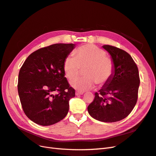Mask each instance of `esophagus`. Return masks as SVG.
<instances>
[{
    "label": "esophagus",
    "mask_w": 156,
    "mask_h": 156,
    "mask_svg": "<svg viewBox=\"0 0 156 156\" xmlns=\"http://www.w3.org/2000/svg\"><path fill=\"white\" fill-rule=\"evenodd\" d=\"M83 92L82 91H76V95H82L83 94Z\"/></svg>",
    "instance_id": "1"
}]
</instances>
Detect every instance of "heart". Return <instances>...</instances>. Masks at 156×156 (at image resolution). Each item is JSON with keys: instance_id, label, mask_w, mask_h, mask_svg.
Segmentation results:
<instances>
[{"instance_id": "b5f03b06", "label": "heart", "mask_w": 156, "mask_h": 156, "mask_svg": "<svg viewBox=\"0 0 156 156\" xmlns=\"http://www.w3.org/2000/svg\"><path fill=\"white\" fill-rule=\"evenodd\" d=\"M85 69V77L76 78L70 81V85L78 90L85 91L95 86V83L102 86L112 77L114 71L113 60L106 56V52L92 44H86L78 48L74 55L66 57L63 70L66 77L73 79Z\"/></svg>"}]
</instances>
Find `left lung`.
I'll return each mask as SVG.
<instances>
[{"mask_svg": "<svg viewBox=\"0 0 156 156\" xmlns=\"http://www.w3.org/2000/svg\"><path fill=\"white\" fill-rule=\"evenodd\" d=\"M103 48L114 61V71L109 80L95 93L87 110L98 121L115 122L126 118L136 103L140 85L139 70L126 51L110 45Z\"/></svg>", "mask_w": 156, "mask_h": 156, "instance_id": "1", "label": "left lung"}]
</instances>
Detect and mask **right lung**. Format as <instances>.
Returning <instances> with one entry per match:
<instances>
[{"instance_id":"1","label":"right lung","mask_w":156,"mask_h":156,"mask_svg":"<svg viewBox=\"0 0 156 156\" xmlns=\"http://www.w3.org/2000/svg\"><path fill=\"white\" fill-rule=\"evenodd\" d=\"M74 44H55L34 51L20 69L17 90L22 108L31 121L42 126L63 119L75 97L65 77L63 63Z\"/></svg>"}]
</instances>
